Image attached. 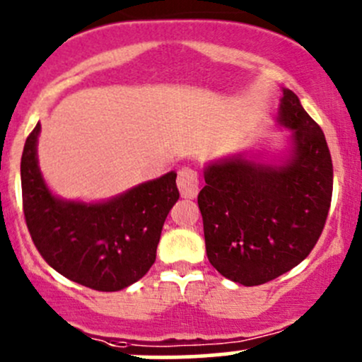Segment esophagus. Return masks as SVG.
<instances>
[{
	"label": "esophagus",
	"mask_w": 362,
	"mask_h": 362,
	"mask_svg": "<svg viewBox=\"0 0 362 362\" xmlns=\"http://www.w3.org/2000/svg\"><path fill=\"white\" fill-rule=\"evenodd\" d=\"M177 185L182 197H185V199H194V197L197 196V190H199V175H197L196 170L184 166V168H180V172H178Z\"/></svg>",
	"instance_id": "34e87169"
}]
</instances>
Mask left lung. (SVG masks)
I'll return each instance as SVG.
<instances>
[{
    "label": "left lung",
    "instance_id": "8db88e82",
    "mask_svg": "<svg viewBox=\"0 0 362 362\" xmlns=\"http://www.w3.org/2000/svg\"><path fill=\"white\" fill-rule=\"evenodd\" d=\"M278 123L292 130L280 165L242 154L211 163L197 196L208 259L228 280L252 287L304 261L327 223L333 165L320 125L284 89Z\"/></svg>",
    "mask_w": 362,
    "mask_h": 362
}]
</instances>
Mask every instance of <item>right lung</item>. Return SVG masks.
I'll return each mask as SVG.
<instances>
[{"mask_svg": "<svg viewBox=\"0 0 362 362\" xmlns=\"http://www.w3.org/2000/svg\"><path fill=\"white\" fill-rule=\"evenodd\" d=\"M35 125L23 146L20 178L25 223L39 254L69 280L117 292L141 280L156 259L163 223L178 201L177 173L144 182L103 202L51 194L37 165Z\"/></svg>", "mask_w": 362, "mask_h": 362, "instance_id": "obj_1", "label": "right lung"}]
</instances>
